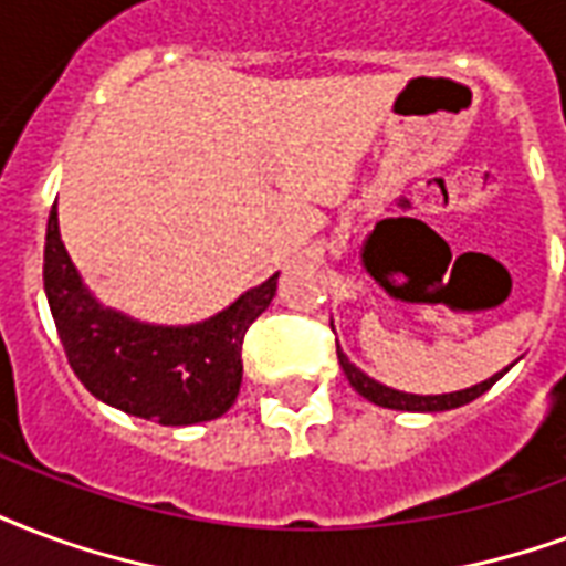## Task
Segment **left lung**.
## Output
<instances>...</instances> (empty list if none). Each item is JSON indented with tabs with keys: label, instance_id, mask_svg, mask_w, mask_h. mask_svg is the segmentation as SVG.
<instances>
[{
	"label": "left lung",
	"instance_id": "obj_1",
	"mask_svg": "<svg viewBox=\"0 0 566 566\" xmlns=\"http://www.w3.org/2000/svg\"><path fill=\"white\" fill-rule=\"evenodd\" d=\"M338 350V366L345 371V378L350 380V387L357 389L359 396L368 401H375L380 408H392V411H413V413H438V411H453V408H462L468 401H474L476 396H483L485 389L492 387L497 378H504L510 366L504 371H497L483 384H474V387L468 389H455V392H441V396H417V392H401V389H392L387 384H380V380L368 378L363 368H357L350 359L345 357V350L336 347Z\"/></svg>",
	"mask_w": 566,
	"mask_h": 566
}]
</instances>
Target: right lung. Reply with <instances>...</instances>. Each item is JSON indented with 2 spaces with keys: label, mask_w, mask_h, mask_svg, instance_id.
Masks as SVG:
<instances>
[{
  "label": "right lung",
  "mask_w": 566,
  "mask_h": 566,
  "mask_svg": "<svg viewBox=\"0 0 566 566\" xmlns=\"http://www.w3.org/2000/svg\"><path fill=\"white\" fill-rule=\"evenodd\" d=\"M279 272L200 324H146L104 305L83 284L60 237L56 203L48 219L44 294L74 375L95 399L158 426L216 420L240 396L242 338L266 312Z\"/></svg>",
  "instance_id": "1"
}]
</instances>
